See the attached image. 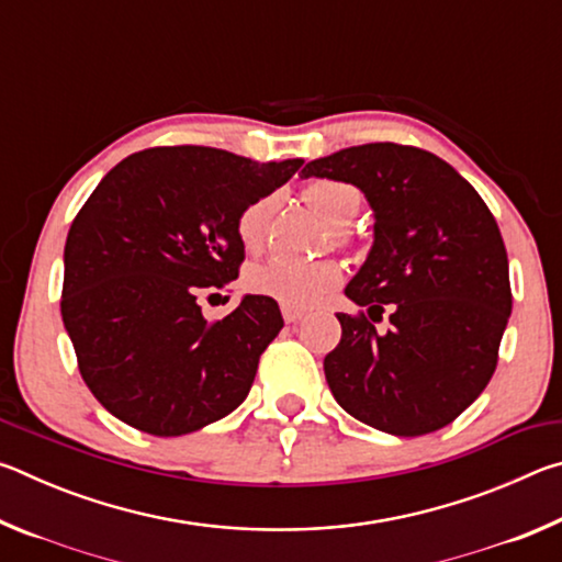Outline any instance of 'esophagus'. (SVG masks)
Listing matches in <instances>:
<instances>
[{"instance_id": "obj_1", "label": "esophagus", "mask_w": 562, "mask_h": 562, "mask_svg": "<svg viewBox=\"0 0 562 562\" xmlns=\"http://www.w3.org/2000/svg\"><path fill=\"white\" fill-rule=\"evenodd\" d=\"M304 315H307V312H304V310H300V307H288V304H282V317H284V322H288V325H292V322L302 319Z\"/></svg>"}]
</instances>
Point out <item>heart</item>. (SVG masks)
<instances>
[{
    "instance_id": "obj_1",
    "label": "heart",
    "mask_w": 562,
    "mask_h": 562,
    "mask_svg": "<svg viewBox=\"0 0 562 562\" xmlns=\"http://www.w3.org/2000/svg\"><path fill=\"white\" fill-rule=\"evenodd\" d=\"M304 201L315 211L322 221L331 225H341L347 217L359 211L361 195L355 186L341 183V180H312L304 188ZM274 195H265L252 201L237 217V237H240L247 250H255L268 233L270 215L274 211ZM335 237L341 243L345 235L337 227ZM341 282V268L335 260H315V262H294L282 258H270L265 262H255L245 272V284L252 294L274 300L288 307L307 310L335 292Z\"/></svg>"
}]
</instances>
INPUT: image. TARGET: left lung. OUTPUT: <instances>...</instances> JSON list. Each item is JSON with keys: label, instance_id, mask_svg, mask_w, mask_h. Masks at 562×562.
<instances>
[{"label": "left lung", "instance_id": "1", "mask_svg": "<svg viewBox=\"0 0 562 562\" xmlns=\"http://www.w3.org/2000/svg\"><path fill=\"white\" fill-rule=\"evenodd\" d=\"M302 176L357 186L374 213L372 250L345 290L364 312H339L341 339L325 357L337 404L394 436L443 429L491 382L510 317L496 217L469 180L414 146L341 148Z\"/></svg>", "mask_w": 562, "mask_h": 562}]
</instances>
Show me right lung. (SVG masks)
Masks as SVG:
<instances>
[{
  "label": "right lung",
  "mask_w": 562,
  "mask_h": 562,
  "mask_svg": "<svg viewBox=\"0 0 562 562\" xmlns=\"http://www.w3.org/2000/svg\"><path fill=\"white\" fill-rule=\"evenodd\" d=\"M302 164L168 146L103 176L66 237L61 319L109 414L138 431L183 436L245 402L284 325L278 302L245 294L207 322L198 297L237 278V217Z\"/></svg>",
  "instance_id": "1"
}]
</instances>
